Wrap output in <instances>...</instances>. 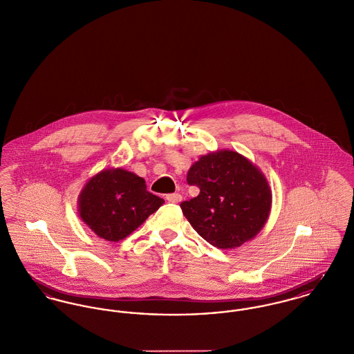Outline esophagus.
Instances as JSON below:
<instances>
[{
  "mask_svg": "<svg viewBox=\"0 0 354 354\" xmlns=\"http://www.w3.org/2000/svg\"><path fill=\"white\" fill-rule=\"evenodd\" d=\"M166 200H167L169 203L177 204V203H180V201L183 200V196H181L180 193H171V194H167V196H166Z\"/></svg>",
  "mask_w": 354,
  "mask_h": 354,
  "instance_id": "34e87169",
  "label": "esophagus"
}]
</instances>
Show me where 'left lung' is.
I'll return each instance as SVG.
<instances>
[{
    "instance_id": "8db88e82",
    "label": "left lung",
    "mask_w": 354,
    "mask_h": 354,
    "mask_svg": "<svg viewBox=\"0 0 354 354\" xmlns=\"http://www.w3.org/2000/svg\"><path fill=\"white\" fill-rule=\"evenodd\" d=\"M187 181L200 189V194L180 207L197 234L214 247H240L267 221L268 183L241 154L221 150L203 156L189 169Z\"/></svg>"
}]
</instances>
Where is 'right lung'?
<instances>
[{
	"label": "right lung",
	"instance_id": "add662e5",
	"mask_svg": "<svg viewBox=\"0 0 354 354\" xmlns=\"http://www.w3.org/2000/svg\"><path fill=\"white\" fill-rule=\"evenodd\" d=\"M165 201L146 189L145 180L123 169L94 176L79 197V214L96 235L119 241L136 231Z\"/></svg>",
	"mask_w": 354,
	"mask_h": 354
}]
</instances>
